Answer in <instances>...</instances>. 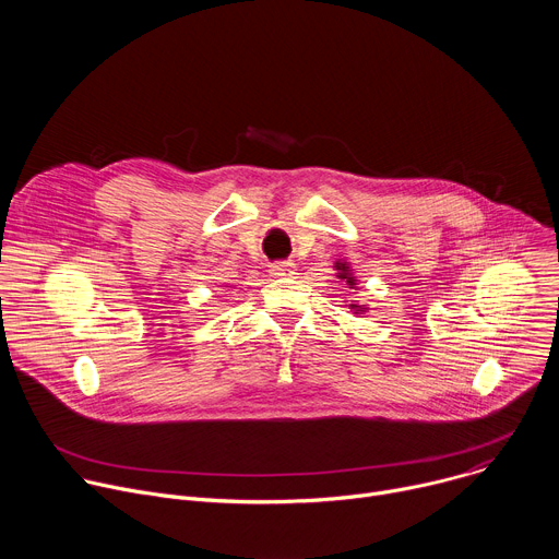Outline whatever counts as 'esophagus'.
Segmentation results:
<instances>
[{
    "instance_id": "esophagus-1",
    "label": "esophagus",
    "mask_w": 559,
    "mask_h": 559,
    "mask_svg": "<svg viewBox=\"0 0 559 559\" xmlns=\"http://www.w3.org/2000/svg\"><path fill=\"white\" fill-rule=\"evenodd\" d=\"M270 274H272L274 278H294V274H296V265H294L292 261L274 263V265H272V270H270Z\"/></svg>"
}]
</instances>
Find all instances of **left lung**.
<instances>
[{
    "label": "left lung",
    "mask_w": 559,
    "mask_h": 559,
    "mask_svg": "<svg viewBox=\"0 0 559 559\" xmlns=\"http://www.w3.org/2000/svg\"><path fill=\"white\" fill-rule=\"evenodd\" d=\"M334 270H336V276H338L341 281H345L352 289H356V287H358V278H356V274H354V270H352V265H349L347 261L336 259ZM349 309H354V313H365V311H367V307H365V305H356L354 300H352Z\"/></svg>",
    "instance_id": "left-lung-1"
}]
</instances>
